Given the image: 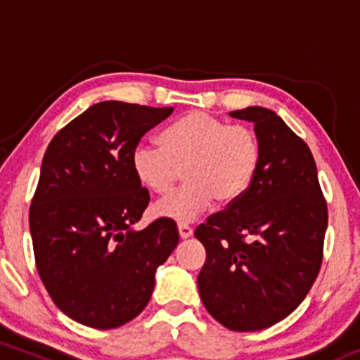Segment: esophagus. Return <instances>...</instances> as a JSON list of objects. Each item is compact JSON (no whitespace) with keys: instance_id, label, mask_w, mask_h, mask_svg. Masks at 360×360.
Masks as SVG:
<instances>
[{"instance_id":"1","label":"esophagus","mask_w":360,"mask_h":360,"mask_svg":"<svg viewBox=\"0 0 360 360\" xmlns=\"http://www.w3.org/2000/svg\"><path fill=\"white\" fill-rule=\"evenodd\" d=\"M177 230H179V237L183 238V240L193 237V229L189 225H183V223H181V225H177Z\"/></svg>"}]
</instances>
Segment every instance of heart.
<instances>
[{"mask_svg":"<svg viewBox=\"0 0 360 360\" xmlns=\"http://www.w3.org/2000/svg\"><path fill=\"white\" fill-rule=\"evenodd\" d=\"M257 134L247 125L191 111L171 123L160 135V146L140 143L131 154V169L143 188L166 194L184 169L186 186L157 201V217L176 223L200 218L214 198L232 203L249 191L260 164Z\"/></svg>","mask_w":360,"mask_h":360,"instance_id":"obj_1","label":"heart"}]
</instances>
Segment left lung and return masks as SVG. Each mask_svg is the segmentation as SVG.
Masks as SVG:
<instances>
[{
	"label": "left lung",
	"instance_id": "1",
	"mask_svg": "<svg viewBox=\"0 0 360 360\" xmlns=\"http://www.w3.org/2000/svg\"><path fill=\"white\" fill-rule=\"evenodd\" d=\"M254 123L260 164L249 191L194 232L206 249L198 289L214 320L257 332L300 307L321 266L328 223L307 143L274 111H230Z\"/></svg>",
	"mask_w": 360,
	"mask_h": 360
}]
</instances>
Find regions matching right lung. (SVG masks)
I'll use <instances>...</instances> for the list:
<instances>
[{"label": "right lung", "mask_w": 360, "mask_h": 360, "mask_svg": "<svg viewBox=\"0 0 360 360\" xmlns=\"http://www.w3.org/2000/svg\"><path fill=\"white\" fill-rule=\"evenodd\" d=\"M172 111L96 103L45 150L30 206L37 271L57 308L77 323L110 330L139 316L157 267L179 242L166 218L134 229L150 196L134 174L131 154Z\"/></svg>", "instance_id": "add662e5"}]
</instances>
